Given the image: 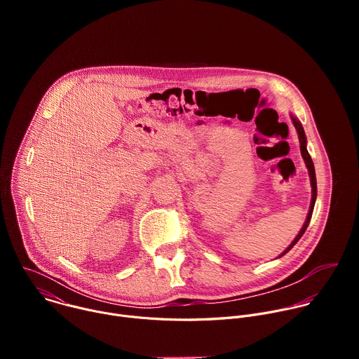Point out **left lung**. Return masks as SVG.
Instances as JSON below:
<instances>
[{
  "label": "left lung",
  "mask_w": 359,
  "mask_h": 359,
  "mask_svg": "<svg viewBox=\"0 0 359 359\" xmlns=\"http://www.w3.org/2000/svg\"><path fill=\"white\" fill-rule=\"evenodd\" d=\"M292 123L298 132V139H299V149H301V155H302V159L305 161V165L306 168H309V172H310V179H311V187H313V197H311V206H310V212H309V216H306V220L301 229V231L298 233V236L294 238V241L287 247V250H284V252L281 255H284L285 252H288L294 244L302 237V234L305 233L306 227H309L310 224V220H311V216H313V210H314V204H316V198H317V179H316V169H314V163H313V159L310 156L309 150H306V137H305V132H304V128L302 125L299 123V121H297L295 118H292ZM280 255V257H281Z\"/></svg>",
  "instance_id": "1"
}]
</instances>
